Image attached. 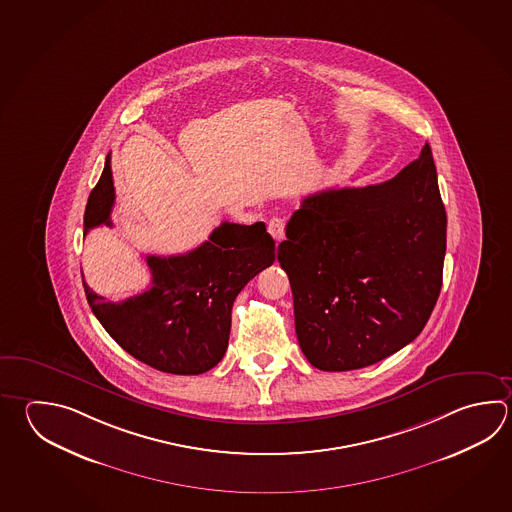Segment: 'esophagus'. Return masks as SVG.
<instances>
[{
	"label": "esophagus",
	"mask_w": 512,
	"mask_h": 512,
	"mask_svg": "<svg viewBox=\"0 0 512 512\" xmlns=\"http://www.w3.org/2000/svg\"><path fill=\"white\" fill-rule=\"evenodd\" d=\"M284 228H286V222H284V219H280V217H273L268 222V232H270L271 237L275 239L277 244L284 239Z\"/></svg>",
	"instance_id": "34e87169"
}]
</instances>
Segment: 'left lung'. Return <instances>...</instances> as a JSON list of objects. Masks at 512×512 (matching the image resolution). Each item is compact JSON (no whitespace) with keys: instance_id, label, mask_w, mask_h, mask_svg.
<instances>
[{"instance_id":"1","label":"left lung","mask_w":512,"mask_h":512,"mask_svg":"<svg viewBox=\"0 0 512 512\" xmlns=\"http://www.w3.org/2000/svg\"><path fill=\"white\" fill-rule=\"evenodd\" d=\"M445 232L429 145L386 183L308 195L277 259L309 364L351 371L413 342L440 295Z\"/></svg>"}]
</instances>
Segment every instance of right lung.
Segmentation results:
<instances>
[{"mask_svg":"<svg viewBox=\"0 0 512 512\" xmlns=\"http://www.w3.org/2000/svg\"><path fill=\"white\" fill-rule=\"evenodd\" d=\"M114 181L107 155L88 197L85 235L110 226ZM275 241L264 222H222L208 241L184 255H148L152 288L123 302H108L83 280L92 313L126 353L172 375H201L221 362L232 328L235 297L275 261Z\"/></svg>","mask_w":512,"mask_h":512,"instance_id":"obj_1","label":"right lung"}]
</instances>
